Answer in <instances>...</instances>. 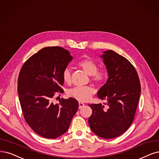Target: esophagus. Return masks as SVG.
<instances>
[{
  "label": "esophagus",
  "mask_w": 159,
  "mask_h": 159,
  "mask_svg": "<svg viewBox=\"0 0 159 159\" xmlns=\"http://www.w3.org/2000/svg\"><path fill=\"white\" fill-rule=\"evenodd\" d=\"M84 106V103L83 102H79V108L81 109L82 107H83Z\"/></svg>",
  "instance_id": "esophagus-1"
}]
</instances>
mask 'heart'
Instances as JSON below:
<instances>
[{"label": "heart", "instance_id": "b5f03b06", "mask_svg": "<svg viewBox=\"0 0 159 159\" xmlns=\"http://www.w3.org/2000/svg\"><path fill=\"white\" fill-rule=\"evenodd\" d=\"M79 66L83 69L85 73L92 76V80L97 84H101L105 79V74L102 71H97V65L92 60H85L79 63ZM63 81L66 83L70 82V70L69 68L65 69L62 73ZM93 93L92 88L90 86H77L70 89L68 91L69 96L79 102H86L91 98Z\"/></svg>", "mask_w": 159, "mask_h": 159}]
</instances>
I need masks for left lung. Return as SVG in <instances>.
I'll return each instance as SVG.
<instances>
[{
	"instance_id": "obj_1",
	"label": "left lung",
	"mask_w": 159,
	"mask_h": 159,
	"mask_svg": "<svg viewBox=\"0 0 159 159\" xmlns=\"http://www.w3.org/2000/svg\"><path fill=\"white\" fill-rule=\"evenodd\" d=\"M106 67L108 79L98 91V97L107 101L89 104L92 113L89 119L92 131L98 136L110 139L126 132L134 120L139 102L141 86L136 69L127 59L113 50L100 56Z\"/></svg>"
}]
</instances>
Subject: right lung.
Returning a JSON list of instances; mask_svg holds the SVG:
<instances>
[{"label":"right lung","instance_id":"1","mask_svg":"<svg viewBox=\"0 0 159 159\" xmlns=\"http://www.w3.org/2000/svg\"><path fill=\"white\" fill-rule=\"evenodd\" d=\"M73 60L61 47H46L23 64L17 80L19 100L25 121L40 136L55 139L66 133L79 108L75 99L52 102L56 92L62 91V73Z\"/></svg>","mask_w":159,"mask_h":159}]
</instances>
